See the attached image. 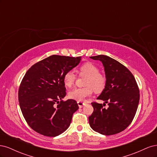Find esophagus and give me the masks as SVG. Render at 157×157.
I'll return each mask as SVG.
<instances>
[{"instance_id": "obj_1", "label": "esophagus", "mask_w": 157, "mask_h": 157, "mask_svg": "<svg viewBox=\"0 0 157 157\" xmlns=\"http://www.w3.org/2000/svg\"><path fill=\"white\" fill-rule=\"evenodd\" d=\"M77 103H78V107H79L80 108H82V107H83L84 105H86V103H84V102H82V101H77Z\"/></svg>"}]
</instances>
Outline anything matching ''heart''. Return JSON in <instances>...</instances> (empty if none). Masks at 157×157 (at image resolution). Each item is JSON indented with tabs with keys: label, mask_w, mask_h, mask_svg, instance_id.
Wrapping results in <instances>:
<instances>
[{
	"label": "heart",
	"mask_w": 157,
	"mask_h": 157,
	"mask_svg": "<svg viewBox=\"0 0 157 157\" xmlns=\"http://www.w3.org/2000/svg\"><path fill=\"white\" fill-rule=\"evenodd\" d=\"M99 72V69L96 65L92 63H86L79 68L80 75L87 76L85 80V87L76 88L69 92V98L77 101H83L88 96H91L93 89L95 92H101L105 88L106 85V78ZM76 75L73 71H69L65 73L63 77V82L66 86L71 87L74 84Z\"/></svg>",
	"instance_id": "obj_1"
}]
</instances>
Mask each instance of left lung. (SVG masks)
<instances>
[{
    "label": "left lung",
    "instance_id": "8db88e82",
    "mask_svg": "<svg viewBox=\"0 0 157 157\" xmlns=\"http://www.w3.org/2000/svg\"><path fill=\"white\" fill-rule=\"evenodd\" d=\"M101 61L105 70L106 85L98 99L108 104L92 103L94 112L88 118L92 129L99 134H118L129 126L135 117L140 101V90L134 75L125 66L110 57H90Z\"/></svg>",
    "mask_w": 157,
    "mask_h": 157
}]
</instances>
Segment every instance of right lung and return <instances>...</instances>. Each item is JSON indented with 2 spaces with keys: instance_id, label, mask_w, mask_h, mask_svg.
Segmentation results:
<instances>
[{
  "instance_id": "add662e5",
  "label": "right lung",
  "mask_w": 157,
  "mask_h": 157,
  "mask_svg": "<svg viewBox=\"0 0 157 157\" xmlns=\"http://www.w3.org/2000/svg\"><path fill=\"white\" fill-rule=\"evenodd\" d=\"M80 60V56L52 55L27 71L19 88L18 99L23 117L33 130L55 137L69 128L78 106L74 99L62 100L66 96L63 77Z\"/></svg>"
}]
</instances>
